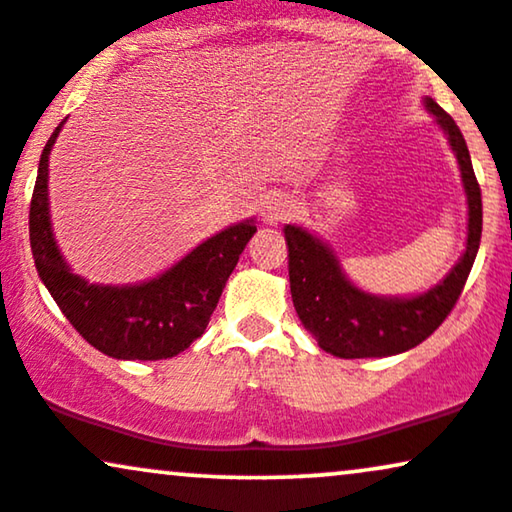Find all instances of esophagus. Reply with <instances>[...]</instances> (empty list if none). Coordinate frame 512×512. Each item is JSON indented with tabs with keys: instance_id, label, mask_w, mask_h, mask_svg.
<instances>
[{
	"instance_id": "obj_1",
	"label": "esophagus",
	"mask_w": 512,
	"mask_h": 512,
	"mask_svg": "<svg viewBox=\"0 0 512 512\" xmlns=\"http://www.w3.org/2000/svg\"><path fill=\"white\" fill-rule=\"evenodd\" d=\"M294 208H297V203H294L290 196L273 194V196L266 198V203H263L261 220L266 222V225H280V222L292 218Z\"/></svg>"
}]
</instances>
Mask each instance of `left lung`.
Masks as SVG:
<instances>
[{
  "label": "left lung",
  "mask_w": 512,
  "mask_h": 512,
  "mask_svg": "<svg viewBox=\"0 0 512 512\" xmlns=\"http://www.w3.org/2000/svg\"><path fill=\"white\" fill-rule=\"evenodd\" d=\"M426 107L443 126L450 146L458 155L467 206H470L467 249L446 275V280L438 282L434 290L412 299L371 297L357 290L342 275L328 246H323L302 227H285L294 309L302 318L304 328L318 340L321 350L335 357H390V354L412 350L446 321L470 278L479 242H482V189L474 177L470 150L458 124L436 100L426 98Z\"/></svg>",
  "instance_id": "1"
}]
</instances>
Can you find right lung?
Masks as SVG:
<instances>
[{"mask_svg": "<svg viewBox=\"0 0 512 512\" xmlns=\"http://www.w3.org/2000/svg\"><path fill=\"white\" fill-rule=\"evenodd\" d=\"M59 129L62 124L42 148L38 179L30 198V249L40 280L76 333L107 357L155 362L184 352L206 330L239 254L254 237V220L215 234L177 266L143 285H88L64 263L50 227L47 155Z\"/></svg>", "mask_w": 512, "mask_h": 512, "instance_id": "1", "label": "right lung"}]
</instances>
